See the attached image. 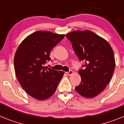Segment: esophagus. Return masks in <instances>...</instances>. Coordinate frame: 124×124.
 I'll use <instances>...</instances> for the list:
<instances>
[{"label": "esophagus", "instance_id": "1", "mask_svg": "<svg viewBox=\"0 0 124 124\" xmlns=\"http://www.w3.org/2000/svg\"><path fill=\"white\" fill-rule=\"evenodd\" d=\"M73 73H74V72H73V71L72 70H70L69 71V72H67L66 74H67V75H72V74H73Z\"/></svg>", "mask_w": 124, "mask_h": 124}]
</instances>
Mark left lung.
Returning a JSON list of instances; mask_svg holds the SVG:
<instances>
[{
	"instance_id": "left-lung-1",
	"label": "left lung",
	"mask_w": 124,
	"mask_h": 124,
	"mask_svg": "<svg viewBox=\"0 0 124 124\" xmlns=\"http://www.w3.org/2000/svg\"><path fill=\"white\" fill-rule=\"evenodd\" d=\"M80 61L81 82L75 90L82 96L92 98L103 91L114 74L116 62L111 46L105 39L90 31H77L66 35Z\"/></svg>"
}]
</instances>
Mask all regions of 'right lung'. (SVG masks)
<instances>
[{
    "instance_id": "add662e5",
    "label": "right lung",
    "mask_w": 124,
    "mask_h": 124,
    "mask_svg": "<svg viewBox=\"0 0 124 124\" xmlns=\"http://www.w3.org/2000/svg\"><path fill=\"white\" fill-rule=\"evenodd\" d=\"M64 35L37 31L26 37L19 46L14 57L17 80L25 92L37 100H45L55 92L63 71L46 67L50 53L64 38Z\"/></svg>"
}]
</instances>
